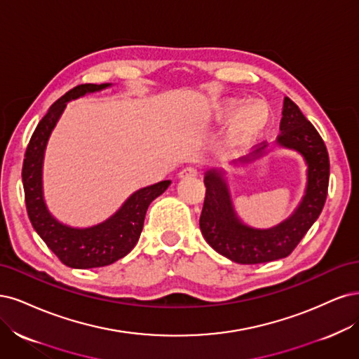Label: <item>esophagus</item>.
<instances>
[{
	"instance_id": "34e87169",
	"label": "esophagus",
	"mask_w": 359,
	"mask_h": 359,
	"mask_svg": "<svg viewBox=\"0 0 359 359\" xmlns=\"http://www.w3.org/2000/svg\"><path fill=\"white\" fill-rule=\"evenodd\" d=\"M198 172H200V170H198V168L194 167V165H188V167L182 168V171L179 172V177H182V179H187V177H195L196 175H198Z\"/></svg>"
}]
</instances>
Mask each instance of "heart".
Returning a JSON list of instances; mask_svg holds the SVG:
<instances>
[{
  "instance_id": "obj_1",
  "label": "heart",
  "mask_w": 359,
  "mask_h": 359,
  "mask_svg": "<svg viewBox=\"0 0 359 359\" xmlns=\"http://www.w3.org/2000/svg\"><path fill=\"white\" fill-rule=\"evenodd\" d=\"M253 110L252 109H248L243 111L238 119H237V123H236V128L237 131L240 133H249V131H253L255 128H258L259 126V121H257L255 118H253Z\"/></svg>"
}]
</instances>
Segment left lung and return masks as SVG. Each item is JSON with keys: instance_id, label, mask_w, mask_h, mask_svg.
<instances>
[{"instance_id": "left-lung-1", "label": "left lung", "mask_w": 359, "mask_h": 359, "mask_svg": "<svg viewBox=\"0 0 359 359\" xmlns=\"http://www.w3.org/2000/svg\"><path fill=\"white\" fill-rule=\"evenodd\" d=\"M280 134L276 143L294 149L307 164V187L303 201L286 221L269 229L243 224L231 201L222 171L205 172V198L200 216V228L205 241L225 258L238 264L270 262L291 255L319 217L328 194L330 158L325 143L297 104L285 97ZM267 143H261L249 156L238 159L249 163L265 154Z\"/></svg>"}]
</instances>
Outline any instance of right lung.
Listing matches in <instances>:
<instances>
[{
  "mask_svg": "<svg viewBox=\"0 0 359 359\" xmlns=\"http://www.w3.org/2000/svg\"><path fill=\"white\" fill-rule=\"evenodd\" d=\"M107 86H110V83L79 85L56 100L31 135L24 167H22V182H24L29 221L48 248L62 264L72 269L104 267L128 255L140 238L149 204L156 196L164 194L171 183L170 180H163L135 191L107 221L90 228L64 225L49 213L43 200L41 171L44 149L50 133L68 101Z\"/></svg>",
  "mask_w": 359,
  "mask_h": 359,
  "instance_id": "obj_1",
  "label": "right lung"
}]
</instances>
